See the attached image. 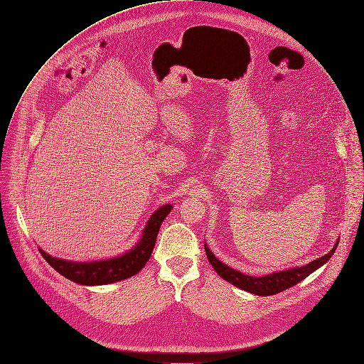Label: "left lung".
<instances>
[{"label":"left lung","instance_id":"obj_1","mask_svg":"<svg viewBox=\"0 0 364 364\" xmlns=\"http://www.w3.org/2000/svg\"><path fill=\"white\" fill-rule=\"evenodd\" d=\"M337 245H338V240H337V243L334 245V247L326 256L318 257V259L310 262L306 266L294 267V269H289V270H282V272L270 273V274L260 276V277L243 274L238 270H234V269L228 267L227 264L221 263L211 253V250L207 247V245H204V249H205V255H207V259H208L210 264L213 266V269L215 270V273L221 279H224L225 282L231 283L232 286H235L241 290H246V291L253 293L256 296H273V294H277L280 291H284L289 287L296 286L297 283L304 280L307 276H310L313 272L320 269L333 256V253L337 249Z\"/></svg>","mask_w":364,"mask_h":364}]
</instances>
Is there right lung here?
<instances>
[{"mask_svg": "<svg viewBox=\"0 0 364 364\" xmlns=\"http://www.w3.org/2000/svg\"><path fill=\"white\" fill-rule=\"evenodd\" d=\"M171 208H173L171 204H166L159 210H156L154 214L149 218L139 243L132 250H129L127 253L121 256L107 259V260L81 263V262H70V260L53 257L41 249H40V253L55 272H58L65 279L78 284L102 286V284H109L119 280H126L137 274L151 257L161 223L168 215Z\"/></svg>", "mask_w": 364, "mask_h": 364, "instance_id": "add662e5", "label": "right lung"}]
</instances>
